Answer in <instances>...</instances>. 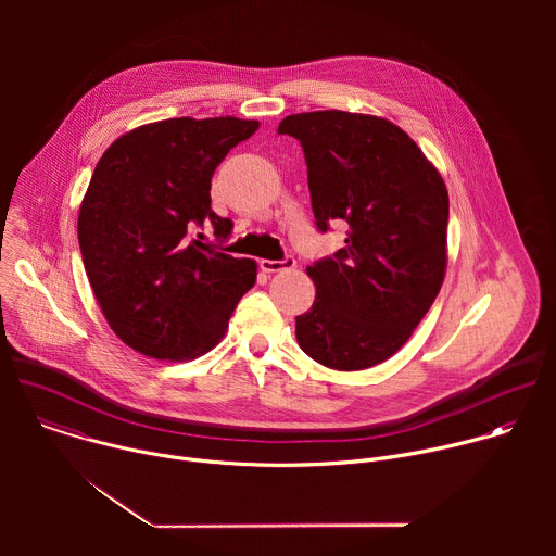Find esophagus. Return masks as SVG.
<instances>
[{
	"label": "esophagus",
	"instance_id": "obj_1",
	"mask_svg": "<svg viewBox=\"0 0 556 556\" xmlns=\"http://www.w3.org/2000/svg\"><path fill=\"white\" fill-rule=\"evenodd\" d=\"M294 266H296V262H294V257H292V255H286L283 260H262V262H260V268H262L264 273L290 270V268H294Z\"/></svg>",
	"mask_w": 556,
	"mask_h": 556
}]
</instances>
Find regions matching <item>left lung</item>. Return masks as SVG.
Masks as SVG:
<instances>
[{"mask_svg": "<svg viewBox=\"0 0 556 556\" xmlns=\"http://www.w3.org/2000/svg\"><path fill=\"white\" fill-rule=\"evenodd\" d=\"M277 134L301 142L316 230L348 224L345 247L307 268L316 296L296 316V341L326 367H374L405 345L440 292L444 180L384 118L305 112L286 116Z\"/></svg>", "mask_w": 556, "mask_h": 556, "instance_id": "1", "label": "left lung"}]
</instances>
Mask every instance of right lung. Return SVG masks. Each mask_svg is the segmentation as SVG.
<instances>
[{
  "label": "right lung",
  "instance_id": "obj_1",
  "mask_svg": "<svg viewBox=\"0 0 556 556\" xmlns=\"http://www.w3.org/2000/svg\"><path fill=\"white\" fill-rule=\"evenodd\" d=\"M257 121L169 118L121 136L99 161L78 211V247L97 301L123 343L157 361H189L226 332L255 286L253 260L202 242L232 230L211 208V178Z\"/></svg>",
  "mask_w": 556,
  "mask_h": 556
}]
</instances>
